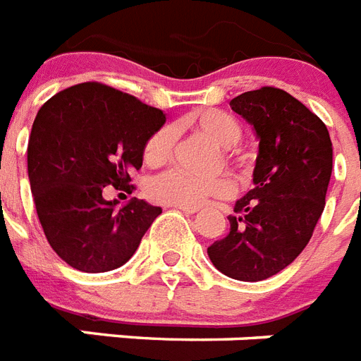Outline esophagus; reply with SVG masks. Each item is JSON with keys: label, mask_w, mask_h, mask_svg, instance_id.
I'll use <instances>...</instances> for the list:
<instances>
[{"label": "esophagus", "mask_w": 361, "mask_h": 361, "mask_svg": "<svg viewBox=\"0 0 361 361\" xmlns=\"http://www.w3.org/2000/svg\"><path fill=\"white\" fill-rule=\"evenodd\" d=\"M175 209H178L184 214H195L197 212V209H192V207H175Z\"/></svg>", "instance_id": "esophagus-1"}]
</instances>
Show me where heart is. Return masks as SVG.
Returning <instances> with one entry per match:
<instances>
[{"instance_id":"obj_1","label":"heart","mask_w":361,"mask_h":361,"mask_svg":"<svg viewBox=\"0 0 361 361\" xmlns=\"http://www.w3.org/2000/svg\"><path fill=\"white\" fill-rule=\"evenodd\" d=\"M190 128L195 132H201L212 140L216 145L227 147L226 158L227 162L242 173L250 171V160L244 152H240L236 147L242 137L240 123L233 115L221 111L216 108L197 109L194 114L186 117ZM173 135L171 126H162L152 132L143 143L141 157L147 166L158 167L169 160L173 152ZM235 194V183L227 175H218L212 178H195L186 175L184 171L171 169L162 175H158L147 184V195L154 203H162L167 207H192L197 209L204 204L209 199H226Z\"/></svg>"}]
</instances>
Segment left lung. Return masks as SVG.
Listing matches in <instances>:
<instances>
[{"label":"left lung","mask_w":361,"mask_h":361,"mask_svg":"<svg viewBox=\"0 0 361 361\" xmlns=\"http://www.w3.org/2000/svg\"><path fill=\"white\" fill-rule=\"evenodd\" d=\"M229 106L257 132L255 186L236 201L229 235L207 252L229 278L261 281L307 246L324 210L334 151L326 125L283 89L247 91Z\"/></svg>","instance_id":"obj_1"}]
</instances>
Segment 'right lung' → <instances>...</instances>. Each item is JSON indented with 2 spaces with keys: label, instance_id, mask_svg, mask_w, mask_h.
I'll list each match as a JSON object with an SVG mask.
<instances>
[{
  "label": "right lung",
  "instance_id": "1",
  "mask_svg": "<svg viewBox=\"0 0 361 361\" xmlns=\"http://www.w3.org/2000/svg\"><path fill=\"white\" fill-rule=\"evenodd\" d=\"M164 123L162 109L99 82L42 104L27 143V175L42 231L66 264L87 274L123 267L162 214L135 197L119 209L106 188L132 194L143 143Z\"/></svg>",
  "mask_w": 361,
  "mask_h": 361
}]
</instances>
